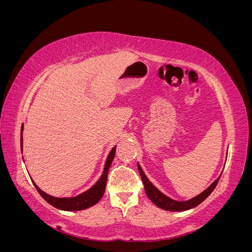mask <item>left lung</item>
<instances>
[{
    "label": "left lung",
    "mask_w": 252,
    "mask_h": 252,
    "mask_svg": "<svg viewBox=\"0 0 252 252\" xmlns=\"http://www.w3.org/2000/svg\"><path fill=\"white\" fill-rule=\"evenodd\" d=\"M138 169L140 172V175L143 181L144 184V188H145V192H146L147 196L150 199V201L156 204L158 207L168 210V211H185L188 209H191L195 206L200 205L203 201H205L207 197L209 196V194L213 191V189L216 188V186L218 185L219 180L220 177H219L212 184L206 189L202 193H200L199 195H196L192 199H190L188 201L185 202H179V201H174L172 199H169L168 196H166L165 194H163L159 190H158L154 185L151 184L149 182V180L146 178L144 171L142 170L141 166L138 164Z\"/></svg>",
    "instance_id": "left-lung-1"
}]
</instances>
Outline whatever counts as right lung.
I'll return each mask as SVG.
<instances>
[{
	"instance_id": "right-lung-1",
	"label": "right lung",
	"mask_w": 252,
	"mask_h": 252,
	"mask_svg": "<svg viewBox=\"0 0 252 252\" xmlns=\"http://www.w3.org/2000/svg\"><path fill=\"white\" fill-rule=\"evenodd\" d=\"M21 130L23 131V126ZM23 146V136L21 132V149ZM114 155H116V147H113L110 151V154L106 159L105 167H104V171L102 177L100 178L95 184L91 187L87 191L83 192L82 194L74 196V197H55L47 194L46 192H44L43 190H41L39 187L36 186L35 183L32 181L34 187L36 188L37 191L42 195L43 199L49 203L53 207H56L61 210H66V211H78V210H83L86 209L88 207H91L94 204H96L98 201L101 200V197L103 196L105 192V188H106V182H107V177H108V170L109 167L113 161Z\"/></svg>"
}]
</instances>
